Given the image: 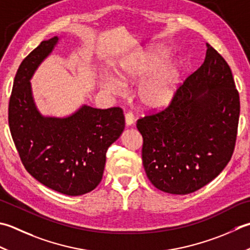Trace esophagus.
Wrapping results in <instances>:
<instances>
[{
    "label": "esophagus",
    "mask_w": 250,
    "mask_h": 250,
    "mask_svg": "<svg viewBox=\"0 0 250 250\" xmlns=\"http://www.w3.org/2000/svg\"><path fill=\"white\" fill-rule=\"evenodd\" d=\"M134 121H135L134 115L132 114L131 111L126 112V114H125V124H126V125H132L134 124Z\"/></svg>",
    "instance_id": "1"
}]
</instances>
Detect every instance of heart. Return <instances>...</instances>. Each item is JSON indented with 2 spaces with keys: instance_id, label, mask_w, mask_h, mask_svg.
<instances>
[{
  "instance_id": "1",
  "label": "heart",
  "mask_w": 250,
  "mask_h": 250,
  "mask_svg": "<svg viewBox=\"0 0 250 250\" xmlns=\"http://www.w3.org/2000/svg\"><path fill=\"white\" fill-rule=\"evenodd\" d=\"M169 51L163 46L151 47L120 63L117 77L121 83L140 81L136 95L145 108L158 109L168 105L180 84L182 70L175 62H166ZM103 87L119 94L121 86L112 78L103 81Z\"/></svg>"
}]
</instances>
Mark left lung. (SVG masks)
Masks as SVG:
<instances>
[{"label": "left lung", "instance_id": "obj_1", "mask_svg": "<svg viewBox=\"0 0 250 250\" xmlns=\"http://www.w3.org/2000/svg\"><path fill=\"white\" fill-rule=\"evenodd\" d=\"M239 107L231 68L207 43L203 65L178 87L169 106L136 122L151 184L185 195L217 178L235 147Z\"/></svg>", "mask_w": 250, "mask_h": 250}]
</instances>
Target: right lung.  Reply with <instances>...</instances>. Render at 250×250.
Masks as SVG:
<instances>
[{"label":"right lung","mask_w":250,"mask_h":250,"mask_svg":"<svg viewBox=\"0 0 250 250\" xmlns=\"http://www.w3.org/2000/svg\"><path fill=\"white\" fill-rule=\"evenodd\" d=\"M60 38L42 41L21 62L8 104V125L24 168L45 187L79 196L100 184L106 151L125 129L120 107L83 105L65 118L44 117L33 101L30 79Z\"/></svg>","instance_id":"1"}]
</instances>
